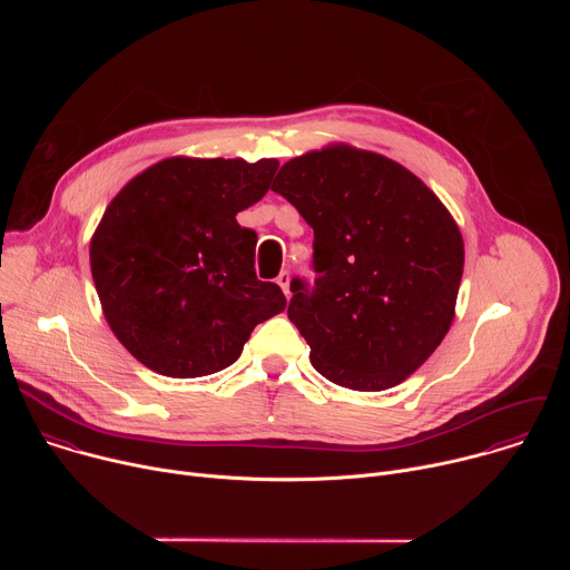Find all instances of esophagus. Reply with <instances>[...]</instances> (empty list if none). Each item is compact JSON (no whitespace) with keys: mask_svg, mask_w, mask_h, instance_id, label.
I'll return each instance as SVG.
<instances>
[{"mask_svg":"<svg viewBox=\"0 0 570 570\" xmlns=\"http://www.w3.org/2000/svg\"><path fill=\"white\" fill-rule=\"evenodd\" d=\"M275 282H277V284H279V288H282V291H284V293H286V295H288V293H291V291H288V284H291V275H288V273H286V271H282V273H279V275H277V279H275Z\"/></svg>","mask_w":570,"mask_h":570,"instance_id":"esophagus-1","label":"esophagus"}]
</instances>
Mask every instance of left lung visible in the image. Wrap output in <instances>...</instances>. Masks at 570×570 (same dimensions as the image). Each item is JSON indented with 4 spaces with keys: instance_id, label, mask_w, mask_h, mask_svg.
<instances>
[{
    "instance_id": "8db88e82",
    "label": "left lung",
    "mask_w": 570,
    "mask_h": 570,
    "mask_svg": "<svg viewBox=\"0 0 570 570\" xmlns=\"http://www.w3.org/2000/svg\"><path fill=\"white\" fill-rule=\"evenodd\" d=\"M273 191L315 236V286L293 279L288 304L313 367L361 392L409 379L455 317L464 243L451 212L399 161L350 144L288 159Z\"/></svg>"
}]
</instances>
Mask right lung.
I'll return each mask as SVG.
<instances>
[{"label": "right lung", "instance_id": "right-lung-1", "mask_svg": "<svg viewBox=\"0 0 570 570\" xmlns=\"http://www.w3.org/2000/svg\"><path fill=\"white\" fill-rule=\"evenodd\" d=\"M277 159L176 155L106 207L90 268L119 343L148 370L196 379L232 365L286 297L255 275L257 234L236 214L266 196Z\"/></svg>", "mask_w": 570, "mask_h": 570}]
</instances>
